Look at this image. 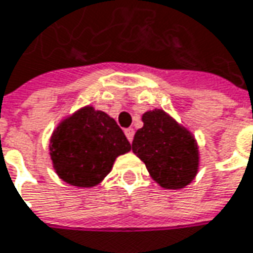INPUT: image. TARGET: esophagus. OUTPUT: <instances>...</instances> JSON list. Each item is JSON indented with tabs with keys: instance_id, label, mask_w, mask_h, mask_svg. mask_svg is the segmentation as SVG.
Segmentation results:
<instances>
[{
	"instance_id": "esophagus-1",
	"label": "esophagus",
	"mask_w": 253,
	"mask_h": 253,
	"mask_svg": "<svg viewBox=\"0 0 253 253\" xmlns=\"http://www.w3.org/2000/svg\"><path fill=\"white\" fill-rule=\"evenodd\" d=\"M125 133H126V137L128 138V141L131 143V141H133V137H134V130L130 127V128H126V130H125Z\"/></svg>"
}]
</instances>
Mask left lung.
I'll list each match as a JSON object with an SVG mask.
<instances>
[{"label":"left lung","instance_id":"8db88e82","mask_svg":"<svg viewBox=\"0 0 253 253\" xmlns=\"http://www.w3.org/2000/svg\"><path fill=\"white\" fill-rule=\"evenodd\" d=\"M143 123L133 138V153L161 187L178 190L188 185L198 170V147L190 131L160 109L144 113Z\"/></svg>","mask_w":253,"mask_h":253}]
</instances>
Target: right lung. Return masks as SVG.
I'll return each instance as SVG.
<instances>
[{
  "mask_svg": "<svg viewBox=\"0 0 253 253\" xmlns=\"http://www.w3.org/2000/svg\"><path fill=\"white\" fill-rule=\"evenodd\" d=\"M131 150L112 117L83 107L63 120L50 138V159L56 174L75 187H93L110 172L116 157Z\"/></svg>",
  "mask_w": 253,
  "mask_h": 253,
  "instance_id": "obj_1",
  "label": "right lung"
}]
</instances>
